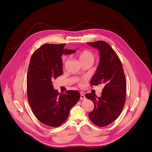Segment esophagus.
<instances>
[{
    "label": "esophagus",
    "instance_id": "esophagus-1",
    "mask_svg": "<svg viewBox=\"0 0 152 152\" xmlns=\"http://www.w3.org/2000/svg\"><path fill=\"white\" fill-rule=\"evenodd\" d=\"M80 100H85L86 97L85 96V95L82 93H80Z\"/></svg>",
    "mask_w": 152,
    "mask_h": 152
}]
</instances>
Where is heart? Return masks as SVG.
I'll return each instance as SVG.
<instances>
[{
  "label": "heart",
  "mask_w": 152,
  "mask_h": 152,
  "mask_svg": "<svg viewBox=\"0 0 152 152\" xmlns=\"http://www.w3.org/2000/svg\"><path fill=\"white\" fill-rule=\"evenodd\" d=\"M79 59L81 62L90 61V62H92L93 63L94 60H95V55H94L93 53H92L90 51L83 50L79 55ZM62 61H63V62H66V58L63 57L62 58ZM80 85H81V83H80Z\"/></svg>",
  "instance_id": "1"
}]
</instances>
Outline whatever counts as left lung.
Here are the masks:
<instances>
[{
	"label": "left lung",
	"instance_id": "obj_1",
	"mask_svg": "<svg viewBox=\"0 0 152 152\" xmlns=\"http://www.w3.org/2000/svg\"><path fill=\"white\" fill-rule=\"evenodd\" d=\"M87 44L99 50L100 61L90 82L91 86L103 83L102 95L88 93L85 97L92 100L94 108L88 114L96 126L104 127L114 121L120 115L126 101V81L121 62L111 46L103 41Z\"/></svg>",
	"mask_w": 152,
	"mask_h": 152
}]
</instances>
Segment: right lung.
<instances>
[{"label":"right lung","instance_id":"add662e5","mask_svg":"<svg viewBox=\"0 0 152 152\" xmlns=\"http://www.w3.org/2000/svg\"><path fill=\"white\" fill-rule=\"evenodd\" d=\"M66 44L42 45L32 54L27 75V94L30 106L39 121L50 127H58L66 121L71 108L80 99L76 90L65 94L53 90L52 80L62 74L63 54L75 50L64 49Z\"/></svg>","mask_w":152,"mask_h":152}]
</instances>
